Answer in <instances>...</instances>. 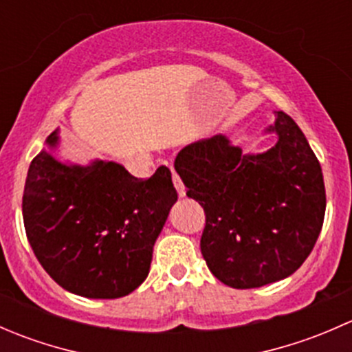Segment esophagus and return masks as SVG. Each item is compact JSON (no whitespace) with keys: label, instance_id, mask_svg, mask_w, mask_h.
<instances>
[{"label":"esophagus","instance_id":"34e87169","mask_svg":"<svg viewBox=\"0 0 352 352\" xmlns=\"http://www.w3.org/2000/svg\"><path fill=\"white\" fill-rule=\"evenodd\" d=\"M172 179H173V186H175V189H177V192H179V196L180 197L186 196V186H184V184H182L180 177L177 175L175 172H173V168H172Z\"/></svg>","mask_w":352,"mask_h":352}]
</instances>
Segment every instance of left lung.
Listing matches in <instances>:
<instances>
[{
    "instance_id": "obj_1",
    "label": "left lung",
    "mask_w": 352,
    "mask_h": 352,
    "mask_svg": "<svg viewBox=\"0 0 352 352\" xmlns=\"http://www.w3.org/2000/svg\"><path fill=\"white\" fill-rule=\"evenodd\" d=\"M265 134L278 143L242 153L223 134L187 144L177 173L187 196L204 208L201 252L209 271L236 289L293 274L314 250L325 216L320 163L298 124L274 112Z\"/></svg>"
}]
</instances>
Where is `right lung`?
Listing matches in <instances>:
<instances>
[{"label":"right lung","mask_w":352,"mask_h":352,"mask_svg":"<svg viewBox=\"0 0 352 352\" xmlns=\"http://www.w3.org/2000/svg\"><path fill=\"white\" fill-rule=\"evenodd\" d=\"M30 163L23 225L49 276L78 296L113 300L133 293L150 272L153 247L177 202L172 173L160 166L138 180L124 165H88L56 156L59 129Z\"/></svg>","instance_id":"add662e5"}]
</instances>
